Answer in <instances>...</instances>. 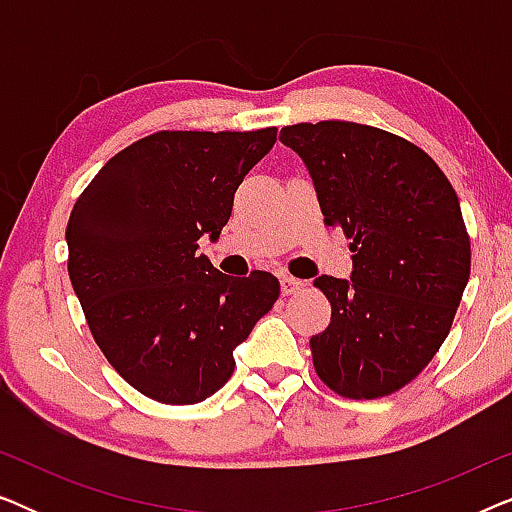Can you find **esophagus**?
<instances>
[{
    "label": "esophagus",
    "mask_w": 512,
    "mask_h": 512,
    "mask_svg": "<svg viewBox=\"0 0 512 512\" xmlns=\"http://www.w3.org/2000/svg\"><path fill=\"white\" fill-rule=\"evenodd\" d=\"M279 284H282L284 296H291V293H298L300 289H303V282H300V279H296V277H291V275H282Z\"/></svg>",
    "instance_id": "34e87169"
}]
</instances>
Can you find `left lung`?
Segmentation results:
<instances>
[{"label": "left lung", "mask_w": 512, "mask_h": 512, "mask_svg": "<svg viewBox=\"0 0 512 512\" xmlns=\"http://www.w3.org/2000/svg\"><path fill=\"white\" fill-rule=\"evenodd\" d=\"M328 226L352 237V275L314 279L331 324L312 335L317 375L347 398L394 394L450 333L471 242L443 170L408 139L349 121L286 125Z\"/></svg>", "instance_id": "1"}]
</instances>
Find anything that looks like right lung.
<instances>
[{
	"mask_svg": "<svg viewBox=\"0 0 512 512\" xmlns=\"http://www.w3.org/2000/svg\"><path fill=\"white\" fill-rule=\"evenodd\" d=\"M275 139L277 128L156 132L116 153L76 200L65 235L74 293L107 361L153 401L216 394L235 347L279 298L270 272L228 277L198 254Z\"/></svg>",
	"mask_w": 512,
	"mask_h": 512,
	"instance_id": "obj_1",
	"label": "right lung"
}]
</instances>
